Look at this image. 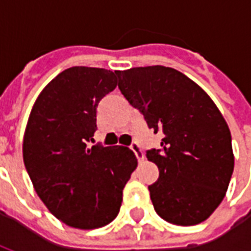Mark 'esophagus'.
<instances>
[{
	"instance_id": "1",
	"label": "esophagus",
	"mask_w": 251,
	"mask_h": 251,
	"mask_svg": "<svg viewBox=\"0 0 251 251\" xmlns=\"http://www.w3.org/2000/svg\"><path fill=\"white\" fill-rule=\"evenodd\" d=\"M130 149L134 152V154H136V157L138 158V160H142V158H144V153H142L141 147H140L137 142H133V144H131Z\"/></svg>"
}]
</instances>
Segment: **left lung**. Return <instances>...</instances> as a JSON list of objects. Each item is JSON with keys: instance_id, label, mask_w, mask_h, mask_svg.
Returning <instances> with one entry per match:
<instances>
[{"instance_id": "left-lung-1", "label": "left lung", "mask_w": 251, "mask_h": 251, "mask_svg": "<svg viewBox=\"0 0 251 251\" xmlns=\"http://www.w3.org/2000/svg\"><path fill=\"white\" fill-rule=\"evenodd\" d=\"M117 75L127 102L149 129L164 134L161 149L147 152L160 171L149 185L156 212L179 226L205 221L225 198L234 171L223 115L203 88L175 68L136 67Z\"/></svg>"}]
</instances>
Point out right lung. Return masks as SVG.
Instances as JSON below:
<instances>
[{"instance_id":"right-lung-1","label":"right lung","mask_w":251,"mask_h":251,"mask_svg":"<svg viewBox=\"0 0 251 251\" xmlns=\"http://www.w3.org/2000/svg\"><path fill=\"white\" fill-rule=\"evenodd\" d=\"M115 75L94 67L64 70L37 97L25 129L23 157L35 191L51 214L75 228L114 221L137 167L129 148H88L99 100L117 87Z\"/></svg>"}]
</instances>
